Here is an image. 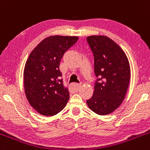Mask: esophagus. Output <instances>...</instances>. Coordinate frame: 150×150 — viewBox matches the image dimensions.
<instances>
[{
    "label": "esophagus",
    "instance_id": "esophagus-1",
    "mask_svg": "<svg viewBox=\"0 0 150 150\" xmlns=\"http://www.w3.org/2000/svg\"><path fill=\"white\" fill-rule=\"evenodd\" d=\"M71 87L73 89H75V90H79V89H80V87H81V84H77V83H73Z\"/></svg>",
    "mask_w": 150,
    "mask_h": 150
}]
</instances>
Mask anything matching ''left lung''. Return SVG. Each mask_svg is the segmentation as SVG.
<instances>
[{
	"label": "left lung",
	"mask_w": 150,
	"mask_h": 150,
	"mask_svg": "<svg viewBox=\"0 0 150 150\" xmlns=\"http://www.w3.org/2000/svg\"><path fill=\"white\" fill-rule=\"evenodd\" d=\"M93 52L95 74L98 79L88 107L100 115H108L121 105L130 81L129 60L123 50L106 36L86 38Z\"/></svg>",
	"instance_id": "1"
}]
</instances>
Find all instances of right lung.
<instances>
[{"instance_id": "add662e5", "label": "right lung", "mask_w": 150, "mask_h": 150, "mask_svg": "<svg viewBox=\"0 0 150 150\" xmlns=\"http://www.w3.org/2000/svg\"><path fill=\"white\" fill-rule=\"evenodd\" d=\"M78 40L73 36L48 37L29 55L24 70V90L29 104L41 115H56L69 101L59 66L65 52Z\"/></svg>"}]
</instances>
